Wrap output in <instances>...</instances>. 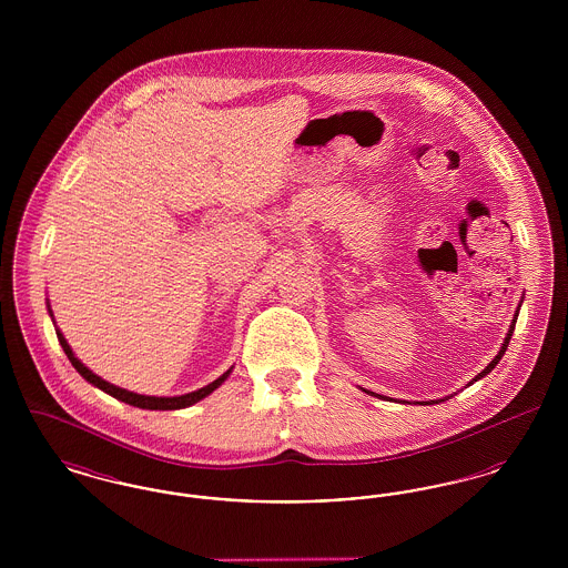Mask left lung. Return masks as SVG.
<instances>
[{"label": "left lung", "instance_id": "left-lung-1", "mask_svg": "<svg viewBox=\"0 0 568 568\" xmlns=\"http://www.w3.org/2000/svg\"><path fill=\"white\" fill-rule=\"evenodd\" d=\"M515 320H517V313H515L514 322H511V327H509V334H507V338H505V343H503V347H500V352H498V355L487 364L486 368L477 375V377L473 378L470 383H475V381H479L481 377H486L487 373H491L494 371V366L500 362V357L505 355V352H507V347H509V341H511V336H514V327H515ZM366 392V389H364ZM371 396H378V394H375V392H368ZM378 398H383V396H378ZM424 405V403H422ZM426 405H433V403H426Z\"/></svg>", "mask_w": 568, "mask_h": 568}]
</instances>
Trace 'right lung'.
<instances>
[{
	"instance_id": "1",
	"label": "right lung",
	"mask_w": 568,
	"mask_h": 568,
	"mask_svg": "<svg viewBox=\"0 0 568 568\" xmlns=\"http://www.w3.org/2000/svg\"><path fill=\"white\" fill-rule=\"evenodd\" d=\"M51 306V304H49ZM49 313H51V317H53V311L49 308ZM57 338H59V345L63 347V352L68 355V359L72 362V366L81 373L82 378H87L91 385H95V387H100L102 392H106L110 394L112 398H116V400H121V403H125V405L138 406V408H149V410H176V408H185V406L195 405V403H200L202 398H206L209 394H213L216 387L225 381V378L230 377V373H232V368L227 371V373H223L221 377L215 378L213 383H209V385H204V387H200V389H195V392H190V394H183V396H170V398H165V396H142V394H134V392H128V389H123V387H116V385H112L109 381H104L102 377H98L95 373H91L84 364H82L81 359L74 355V352L70 349V345H68V341L63 338V334L57 329Z\"/></svg>"
}]
</instances>
